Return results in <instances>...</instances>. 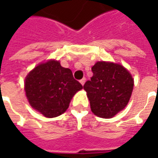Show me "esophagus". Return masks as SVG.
Segmentation results:
<instances>
[{"mask_svg": "<svg viewBox=\"0 0 158 158\" xmlns=\"http://www.w3.org/2000/svg\"><path fill=\"white\" fill-rule=\"evenodd\" d=\"M85 78H83L82 79H80V81H79V82H80V84H81V85H85Z\"/></svg>", "mask_w": 158, "mask_h": 158, "instance_id": "1", "label": "esophagus"}]
</instances>
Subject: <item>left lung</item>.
Masks as SVG:
<instances>
[{"label":"left lung","instance_id":"left-lung-1","mask_svg":"<svg viewBox=\"0 0 158 158\" xmlns=\"http://www.w3.org/2000/svg\"><path fill=\"white\" fill-rule=\"evenodd\" d=\"M91 70L93 76L84 85L91 111L100 118H111L127 106L134 79L125 68L113 62H97Z\"/></svg>","mask_w":158,"mask_h":158}]
</instances>
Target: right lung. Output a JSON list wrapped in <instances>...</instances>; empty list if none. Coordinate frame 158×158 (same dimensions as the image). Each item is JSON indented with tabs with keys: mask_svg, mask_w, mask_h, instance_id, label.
Returning <instances> with one entry per match:
<instances>
[{
	"mask_svg": "<svg viewBox=\"0 0 158 158\" xmlns=\"http://www.w3.org/2000/svg\"><path fill=\"white\" fill-rule=\"evenodd\" d=\"M82 88V85L73 79L72 71L55 60L35 67L24 83L29 104L46 118L62 114L69 108L74 94Z\"/></svg>",
	"mask_w": 158,
	"mask_h": 158,
	"instance_id": "add662e5",
	"label": "right lung"
}]
</instances>
